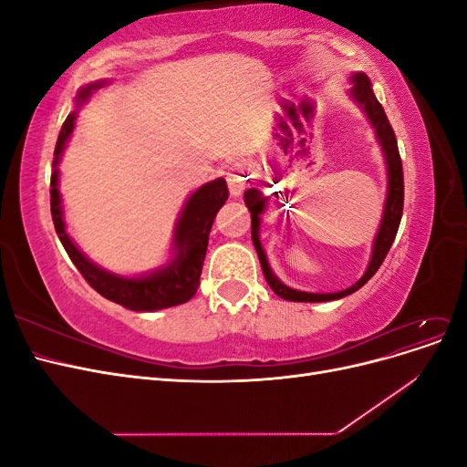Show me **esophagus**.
Masks as SVG:
<instances>
[{
	"mask_svg": "<svg viewBox=\"0 0 467 467\" xmlns=\"http://www.w3.org/2000/svg\"><path fill=\"white\" fill-rule=\"evenodd\" d=\"M225 179H228V187H230V192L234 194V196H237V194H242V191H244V187L247 185V173H245V169L239 165V163H234L232 167H228V173H225Z\"/></svg>",
	"mask_w": 467,
	"mask_h": 467,
	"instance_id": "obj_1",
	"label": "esophagus"
}]
</instances>
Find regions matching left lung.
Here are the masks:
<instances>
[{
  "label": "left lung",
  "mask_w": 467,
  "mask_h": 467,
  "mask_svg": "<svg viewBox=\"0 0 467 467\" xmlns=\"http://www.w3.org/2000/svg\"><path fill=\"white\" fill-rule=\"evenodd\" d=\"M352 81H355V86H352V97H355L357 101L362 105V109L366 110V115H368L372 126L376 129L379 144H381V148H384V153H386L388 177H389L388 179V201H386V208H384V218H381L379 232L376 235L372 259H370L368 268H366L364 276L357 282V285H352L350 288H347L343 292L309 294V292H300V290L288 288L286 285H282V282L275 276V273L271 271V266H268V263H266L265 251H263L261 242H259V222H261L259 214L265 208V199L257 189H249L245 192V204L251 212L253 245H255V249H257L263 275L268 282V286H271L273 292L276 296H280L282 300H288V302H331V300L345 298V296L357 292L376 275L379 265L384 263L388 251L393 244V239H395V235H398V230H400V222H401V214H403V165H401L400 150H398V140H395V132H393L391 124L386 117L384 107L379 105V101H378L372 88H370V79L366 78L364 74H357V76H352Z\"/></svg>",
  "instance_id": "obj_1"
}]
</instances>
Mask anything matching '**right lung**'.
Segmentation results:
<instances>
[{"instance_id":"add662e5","label":"right lung","mask_w":467,"mask_h":467,"mask_svg":"<svg viewBox=\"0 0 467 467\" xmlns=\"http://www.w3.org/2000/svg\"><path fill=\"white\" fill-rule=\"evenodd\" d=\"M101 83H93V86L83 88L79 91V101L88 99L91 89L99 88ZM76 115H67L66 122L62 124V130L58 134V142L54 150V167L60 160V153L67 136L72 134ZM50 210H52V222L56 234H58L60 242L66 253L78 266L81 276L88 280V285L97 290L103 298L120 304L134 312H153V309H163L189 302L196 288L201 285V273L206 257L208 247V235L212 230V223L218 214V210L228 201V185L223 179H216L206 182L204 187L196 191L177 225L175 234V249L177 255L167 266L160 268L148 276L140 278H124L112 273L103 271L97 265H93L88 257H83L79 249L74 245L72 239L66 234V225L62 220V206H60V192H58V169H54L50 179Z\"/></svg>"}]
</instances>
